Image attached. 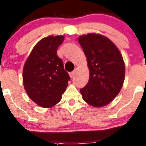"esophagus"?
Listing matches in <instances>:
<instances>
[{
    "mask_svg": "<svg viewBox=\"0 0 146 146\" xmlns=\"http://www.w3.org/2000/svg\"><path fill=\"white\" fill-rule=\"evenodd\" d=\"M75 73H76V72H75V71L70 72V73H69V76H70V78H73V77H74V76H75Z\"/></svg>",
    "mask_w": 146,
    "mask_h": 146,
    "instance_id": "esophagus-1",
    "label": "esophagus"
}]
</instances>
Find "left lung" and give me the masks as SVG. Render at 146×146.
<instances>
[{"instance_id": "8db88e82", "label": "left lung", "mask_w": 146, "mask_h": 146, "mask_svg": "<svg viewBox=\"0 0 146 146\" xmlns=\"http://www.w3.org/2000/svg\"><path fill=\"white\" fill-rule=\"evenodd\" d=\"M78 42L90 70L89 80L80 93L84 100L93 107L107 105L118 95L124 80L121 54L110 39L101 35H83Z\"/></svg>"}]
</instances>
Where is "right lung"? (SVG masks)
<instances>
[{"label":"right lung","instance_id":"1","mask_svg":"<svg viewBox=\"0 0 146 146\" xmlns=\"http://www.w3.org/2000/svg\"><path fill=\"white\" fill-rule=\"evenodd\" d=\"M64 36H49L32 49L23 69V83L27 95L42 107H51L61 100L70 78L57 48Z\"/></svg>","mask_w":146,"mask_h":146}]
</instances>
